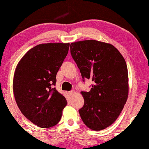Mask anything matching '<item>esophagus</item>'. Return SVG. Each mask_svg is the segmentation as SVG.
<instances>
[{
	"instance_id": "34e87169",
	"label": "esophagus",
	"mask_w": 149,
	"mask_h": 149,
	"mask_svg": "<svg viewBox=\"0 0 149 149\" xmlns=\"http://www.w3.org/2000/svg\"><path fill=\"white\" fill-rule=\"evenodd\" d=\"M75 93V91L74 90H72V91H70V92H69V94H70V95H72V94H74Z\"/></svg>"
}]
</instances>
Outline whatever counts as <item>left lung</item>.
I'll list each match as a JSON object with an SVG mask.
<instances>
[{
	"label": "left lung",
	"mask_w": 149,
	"mask_h": 149,
	"mask_svg": "<svg viewBox=\"0 0 149 149\" xmlns=\"http://www.w3.org/2000/svg\"><path fill=\"white\" fill-rule=\"evenodd\" d=\"M72 58L80 70L83 81L94 84L84 98L79 113L84 123L94 130L113 124L123 110L128 94V74L125 59L111 44L96 40L71 43Z\"/></svg>",
	"instance_id": "8db88e82"
}]
</instances>
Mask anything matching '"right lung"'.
Segmentation results:
<instances>
[{"label":"right lung","mask_w":149,"mask_h":149,"mask_svg":"<svg viewBox=\"0 0 149 149\" xmlns=\"http://www.w3.org/2000/svg\"><path fill=\"white\" fill-rule=\"evenodd\" d=\"M69 47L70 43L40 44L28 51L17 66L15 100L22 114L39 127L56 125L68 103L54 86Z\"/></svg>","instance_id":"1"}]
</instances>
